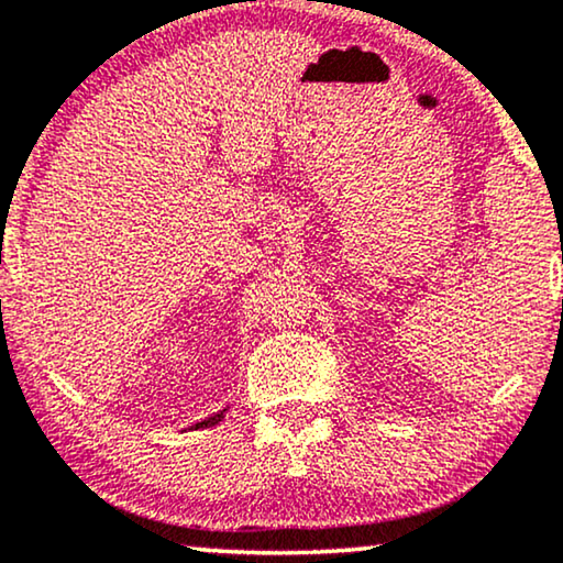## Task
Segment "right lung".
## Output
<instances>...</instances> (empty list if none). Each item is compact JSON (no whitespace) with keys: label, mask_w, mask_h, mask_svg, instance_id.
Returning <instances> with one entry per match:
<instances>
[{"label":"right lung","mask_w":563,"mask_h":563,"mask_svg":"<svg viewBox=\"0 0 563 563\" xmlns=\"http://www.w3.org/2000/svg\"><path fill=\"white\" fill-rule=\"evenodd\" d=\"M227 411H229V409H221L219 415H213V417H206L203 422H195V424H192V430H203V427H213V424H219L221 419H223V415H227Z\"/></svg>","instance_id":"obj_1"}]
</instances>
